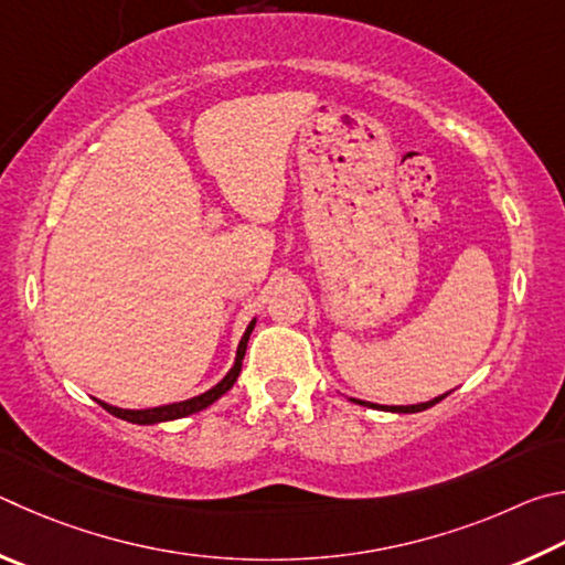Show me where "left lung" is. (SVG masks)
<instances>
[{"label": "left lung", "instance_id": "left-lung-1", "mask_svg": "<svg viewBox=\"0 0 565 565\" xmlns=\"http://www.w3.org/2000/svg\"><path fill=\"white\" fill-rule=\"evenodd\" d=\"M444 397H447V394H441V397H437V399H431V402H424V404H412V407H382V409H390V412H402V414H412V412H424V409H429V407H434V404L437 402H441ZM358 402V399H354ZM358 404H367V402H358ZM367 407H377V404H367Z\"/></svg>", "mask_w": 565, "mask_h": 565}]
</instances>
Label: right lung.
<instances>
[{"label":"right lung","instance_id":"right-lung-1","mask_svg":"<svg viewBox=\"0 0 565 565\" xmlns=\"http://www.w3.org/2000/svg\"><path fill=\"white\" fill-rule=\"evenodd\" d=\"M255 328V320L247 324V330L243 334L241 344H237V358H235V364L233 370L225 374V377L215 384L213 390H207L205 394H201V397H193V399H185V402H178V404H166V407H153V409H118V407H111V404H104L98 402L102 407L114 414V417L118 419H126V422H134V424H158V422H171V419H181V417H188V414H195L205 409L207 404H213L217 397H223V394L233 387L237 374H241V367H243V358H245V348H247V340H250V332Z\"/></svg>","mask_w":565,"mask_h":565}]
</instances>
